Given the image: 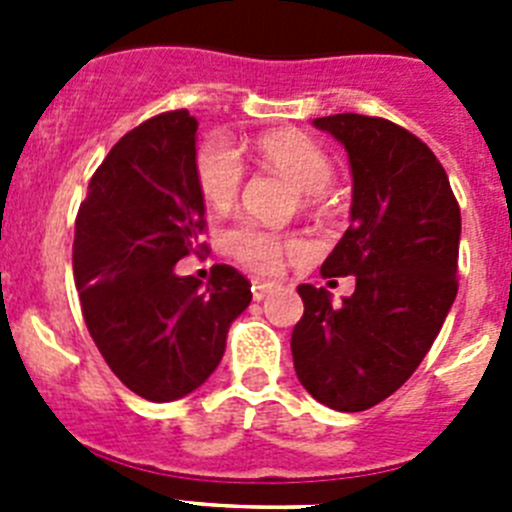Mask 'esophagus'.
Segmentation results:
<instances>
[{"label": "esophagus", "mask_w": 512, "mask_h": 512, "mask_svg": "<svg viewBox=\"0 0 512 512\" xmlns=\"http://www.w3.org/2000/svg\"><path fill=\"white\" fill-rule=\"evenodd\" d=\"M274 287H277V284H271V282H253V300L259 302V300H264L266 295H271V292H274Z\"/></svg>", "instance_id": "esophagus-1"}]
</instances>
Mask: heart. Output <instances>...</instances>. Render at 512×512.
<instances>
[{
    "instance_id": "1",
    "label": "heart",
    "mask_w": 512,
    "mask_h": 512,
    "mask_svg": "<svg viewBox=\"0 0 512 512\" xmlns=\"http://www.w3.org/2000/svg\"><path fill=\"white\" fill-rule=\"evenodd\" d=\"M253 153L259 164L274 169L287 179L305 189V200L310 205L323 197L325 189L333 184L336 166L318 140L297 130H271L253 140ZM241 153L230 146L223 135H210L200 143L194 153V179L200 187L207 205L225 210L238 200L243 187ZM223 246L230 259L251 269L253 274H277L287 253H297L302 248L300 238L292 233L261 228L251 220L230 225L223 235Z\"/></svg>"
}]
</instances>
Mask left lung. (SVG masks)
<instances>
[{"instance_id":"1","label":"left lung","mask_w":512,"mask_h":512,"mask_svg":"<svg viewBox=\"0 0 512 512\" xmlns=\"http://www.w3.org/2000/svg\"><path fill=\"white\" fill-rule=\"evenodd\" d=\"M354 174L351 225L325 259L323 279L356 277L354 295L300 284L292 330L295 372L318 402L359 413L400 390L454 305L461 212L449 176L418 135L384 117H318Z\"/></svg>"}]
</instances>
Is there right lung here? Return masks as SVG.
<instances>
[{
  "mask_svg": "<svg viewBox=\"0 0 512 512\" xmlns=\"http://www.w3.org/2000/svg\"><path fill=\"white\" fill-rule=\"evenodd\" d=\"M194 133L187 110L140 122L104 156L76 212L74 282L89 336L115 377L151 402L197 390L251 302L233 266H212L207 287L176 277V261L210 253Z\"/></svg>",
  "mask_w": 512,
  "mask_h": 512,
  "instance_id": "obj_1",
  "label": "right lung"
}]
</instances>
